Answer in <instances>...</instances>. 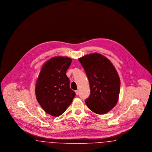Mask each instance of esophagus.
<instances>
[{"instance_id":"obj_1","label":"esophagus","mask_w":152,"mask_h":152,"mask_svg":"<svg viewBox=\"0 0 152 152\" xmlns=\"http://www.w3.org/2000/svg\"><path fill=\"white\" fill-rule=\"evenodd\" d=\"M75 92H76V95H78L79 92V91H78V90H77V91H75Z\"/></svg>"}]
</instances>
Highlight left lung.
I'll return each instance as SVG.
<instances>
[{"mask_svg": "<svg viewBox=\"0 0 152 152\" xmlns=\"http://www.w3.org/2000/svg\"><path fill=\"white\" fill-rule=\"evenodd\" d=\"M89 80L91 94L86 100L94 113L103 115L116 105L120 80L114 66L101 54L94 53L79 58Z\"/></svg>", "mask_w": 152, "mask_h": 152, "instance_id": "left-lung-1", "label": "left lung"}]
</instances>
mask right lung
<instances>
[{
	"instance_id": "add662e5",
	"label": "right lung",
	"mask_w": 152,
	"mask_h": 152,
	"mask_svg": "<svg viewBox=\"0 0 152 152\" xmlns=\"http://www.w3.org/2000/svg\"><path fill=\"white\" fill-rule=\"evenodd\" d=\"M71 62V58L67 57L52 58L39 73L35 88L36 99L44 110L52 116L62 115L76 96L66 75Z\"/></svg>"
}]
</instances>
